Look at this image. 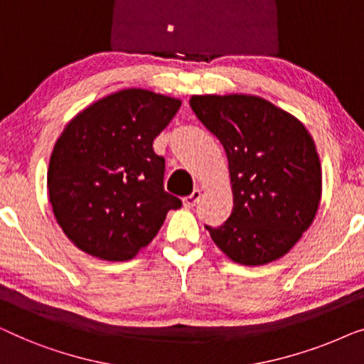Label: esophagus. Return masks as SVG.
I'll return each mask as SVG.
<instances>
[{
  "instance_id": "1",
  "label": "esophagus",
  "mask_w": 364,
  "mask_h": 364,
  "mask_svg": "<svg viewBox=\"0 0 364 364\" xmlns=\"http://www.w3.org/2000/svg\"><path fill=\"white\" fill-rule=\"evenodd\" d=\"M199 199H201V191H199V189H194V191L189 194V196L183 198V206L186 209H191V208L196 206Z\"/></svg>"
}]
</instances>
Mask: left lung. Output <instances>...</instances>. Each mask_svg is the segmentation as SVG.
I'll return each instance as SVG.
<instances>
[{
    "mask_svg": "<svg viewBox=\"0 0 364 364\" xmlns=\"http://www.w3.org/2000/svg\"><path fill=\"white\" fill-rule=\"evenodd\" d=\"M189 105L228 155L234 208L211 239L235 264L264 265L289 252L311 226L321 166L305 125L257 95H193Z\"/></svg>",
    "mask_w": 364,
    "mask_h": 364,
    "instance_id": "1",
    "label": "left lung"
}]
</instances>
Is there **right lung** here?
<instances>
[{
	"instance_id": "obj_1",
	"label": "right lung",
	"mask_w": 364,
	"mask_h": 364,
	"mask_svg": "<svg viewBox=\"0 0 364 364\" xmlns=\"http://www.w3.org/2000/svg\"><path fill=\"white\" fill-rule=\"evenodd\" d=\"M181 100L124 89L65 125L48 170L49 203L70 242L102 260L124 262L146 247L181 201L163 189L165 158L153 140Z\"/></svg>"
}]
</instances>
